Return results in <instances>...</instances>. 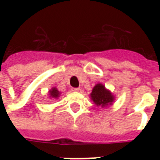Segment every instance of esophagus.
I'll list each match as a JSON object with an SVG mask.
<instances>
[{"mask_svg":"<svg viewBox=\"0 0 160 160\" xmlns=\"http://www.w3.org/2000/svg\"><path fill=\"white\" fill-rule=\"evenodd\" d=\"M79 90H80L79 88H73L72 89V91H74V92H78Z\"/></svg>","mask_w":160,"mask_h":160,"instance_id":"obj_1","label":"esophagus"}]
</instances>
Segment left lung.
Here are the masks:
<instances>
[{"instance_id": "1", "label": "left lung", "mask_w": 160, "mask_h": 160, "mask_svg": "<svg viewBox=\"0 0 160 160\" xmlns=\"http://www.w3.org/2000/svg\"><path fill=\"white\" fill-rule=\"evenodd\" d=\"M90 97L96 106L101 107L103 109L112 105L115 100L114 94L101 83H98L93 87Z\"/></svg>"}]
</instances>
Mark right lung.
I'll return each instance as SVG.
<instances>
[{"instance_id":"add662e5","label":"right lung","mask_w":160,"mask_h":160,"mask_svg":"<svg viewBox=\"0 0 160 160\" xmlns=\"http://www.w3.org/2000/svg\"><path fill=\"white\" fill-rule=\"evenodd\" d=\"M60 92L57 90L56 87H52L51 90L48 91V96L50 99L53 98V99H58L60 97Z\"/></svg>"}]
</instances>
